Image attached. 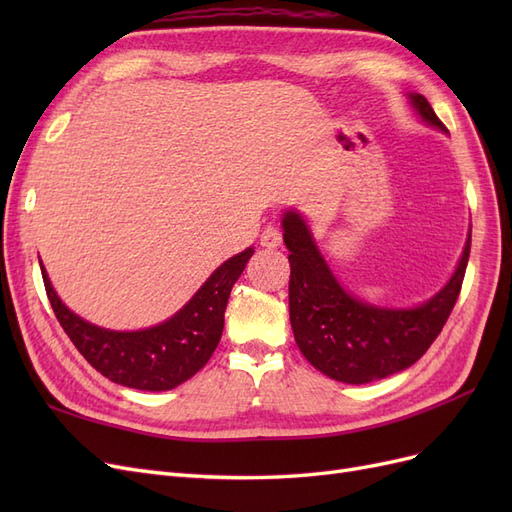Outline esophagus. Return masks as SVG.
<instances>
[{
  "mask_svg": "<svg viewBox=\"0 0 512 512\" xmlns=\"http://www.w3.org/2000/svg\"><path fill=\"white\" fill-rule=\"evenodd\" d=\"M280 243H282V232H280V228L267 226L265 230H262V235H260V245H262V247H277Z\"/></svg>",
  "mask_w": 512,
  "mask_h": 512,
  "instance_id": "1",
  "label": "esophagus"
}]
</instances>
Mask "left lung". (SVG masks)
I'll return each instance as SVG.
<instances>
[{
    "label": "left lung",
    "mask_w": 512,
    "mask_h": 512,
    "mask_svg": "<svg viewBox=\"0 0 512 512\" xmlns=\"http://www.w3.org/2000/svg\"><path fill=\"white\" fill-rule=\"evenodd\" d=\"M410 104L429 126L446 130L425 96L410 94ZM282 226L290 252V324L309 363L333 380L365 384L421 359L457 303L472 235L453 277L436 297L410 309H386L350 297L339 286L299 213L286 211Z\"/></svg>",
    "instance_id": "8db88e82"
}]
</instances>
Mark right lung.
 Segmentation results:
<instances>
[{"mask_svg": "<svg viewBox=\"0 0 512 512\" xmlns=\"http://www.w3.org/2000/svg\"><path fill=\"white\" fill-rule=\"evenodd\" d=\"M252 254L247 247L228 258L173 318L145 331H108L89 324L61 303L49 275L40 269L61 329L91 367L130 389L170 391L203 369L218 348L230 290Z\"/></svg>", "mask_w": 512, "mask_h": 512, "instance_id": "1", "label": "right lung"}]
</instances>
